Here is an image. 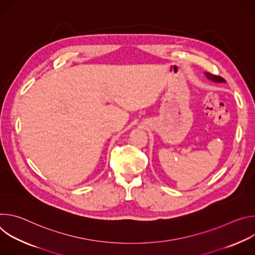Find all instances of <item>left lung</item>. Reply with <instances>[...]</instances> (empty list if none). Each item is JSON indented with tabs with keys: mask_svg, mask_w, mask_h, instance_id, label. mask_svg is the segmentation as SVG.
<instances>
[{
	"mask_svg": "<svg viewBox=\"0 0 255 255\" xmlns=\"http://www.w3.org/2000/svg\"><path fill=\"white\" fill-rule=\"evenodd\" d=\"M206 77L209 79V80H211V81H213V82H216V83H223V82H225V80L223 79V78H221V77H219V76H215V75H212V74H210V72H206Z\"/></svg>",
	"mask_w": 255,
	"mask_h": 255,
	"instance_id": "1",
	"label": "left lung"
}]
</instances>
